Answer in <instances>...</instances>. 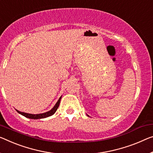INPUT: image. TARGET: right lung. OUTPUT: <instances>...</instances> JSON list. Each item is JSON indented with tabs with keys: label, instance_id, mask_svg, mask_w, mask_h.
<instances>
[{
	"label": "right lung",
	"instance_id": "right-lung-1",
	"mask_svg": "<svg viewBox=\"0 0 153 153\" xmlns=\"http://www.w3.org/2000/svg\"><path fill=\"white\" fill-rule=\"evenodd\" d=\"M61 98H62V96L59 98L58 101L56 103L55 106L52 109L50 110V111H47L46 113H43V114H27V113H25V112H21L20 111H18V110H16L18 113H19L20 114L22 115V116H24L26 117H28V118H30V119H41V118H45V117H49L51 116H52L57 111V109H58L59 106V103H60V100H61Z\"/></svg>",
	"mask_w": 153,
	"mask_h": 153
}]
</instances>
